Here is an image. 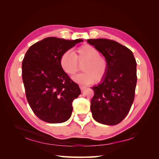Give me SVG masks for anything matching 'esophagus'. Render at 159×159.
<instances>
[{"label": "esophagus", "mask_w": 159, "mask_h": 159, "mask_svg": "<svg viewBox=\"0 0 159 159\" xmlns=\"http://www.w3.org/2000/svg\"><path fill=\"white\" fill-rule=\"evenodd\" d=\"M79 87H80V90H81V91H84V90L85 89V88H86V87L83 86V85H79Z\"/></svg>", "instance_id": "1"}]
</instances>
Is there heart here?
<instances>
[{
    "mask_svg": "<svg viewBox=\"0 0 159 159\" xmlns=\"http://www.w3.org/2000/svg\"><path fill=\"white\" fill-rule=\"evenodd\" d=\"M60 66L66 74L73 76L79 71V64H83L84 72L73 78L74 80L80 84H90L94 80L100 83L105 78L108 72V61L104 56L93 46L83 45L76 49L73 53L63 52L59 59Z\"/></svg>",
    "mask_w": 159,
    "mask_h": 159,
    "instance_id": "1",
    "label": "heart"
}]
</instances>
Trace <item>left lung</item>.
Returning <instances> with one entry per match:
<instances>
[{
    "mask_svg": "<svg viewBox=\"0 0 159 159\" xmlns=\"http://www.w3.org/2000/svg\"><path fill=\"white\" fill-rule=\"evenodd\" d=\"M108 61V72L102 82L92 87L94 96L90 109L93 119L106 125H116L129 112L134 98L137 62L127 47L107 39H87Z\"/></svg>",
    "mask_w": 159,
    "mask_h": 159,
    "instance_id": "8db88e82",
    "label": "left lung"
}]
</instances>
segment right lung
<instances>
[{
	"label": "right lung",
	"instance_id": "1",
	"mask_svg": "<svg viewBox=\"0 0 159 159\" xmlns=\"http://www.w3.org/2000/svg\"><path fill=\"white\" fill-rule=\"evenodd\" d=\"M82 41L49 37L33 44L24 57L22 75L26 99L35 116L46 122L62 123L72 115V102L80 89L63 72L59 59Z\"/></svg>",
	"mask_w": 159,
	"mask_h": 159
}]
</instances>
